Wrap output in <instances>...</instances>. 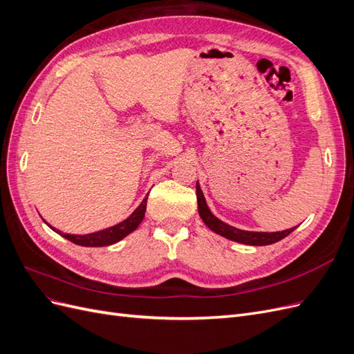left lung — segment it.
Segmentation results:
<instances>
[{
	"instance_id": "obj_1",
	"label": "left lung",
	"mask_w": 354,
	"mask_h": 354,
	"mask_svg": "<svg viewBox=\"0 0 354 354\" xmlns=\"http://www.w3.org/2000/svg\"><path fill=\"white\" fill-rule=\"evenodd\" d=\"M196 199H198V211L199 216L202 218V221L207 224V226L216 232L217 234H221V236L227 238L230 241L239 242V243H245V245H254V246H263V245H272L274 242H279L281 239L286 238L289 233L294 232L297 229L291 227L288 230H282V232H248V230H241L230 226V224L221 221L220 218H217L214 214L209 211L207 201L203 198L202 190L199 187V183H196Z\"/></svg>"
}]
</instances>
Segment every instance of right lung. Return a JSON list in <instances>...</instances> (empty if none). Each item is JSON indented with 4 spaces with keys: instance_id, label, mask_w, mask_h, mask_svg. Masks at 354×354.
Returning a JSON list of instances; mask_svg holds the SVG:
<instances>
[{
    "instance_id": "right-lung-1",
    "label": "right lung",
    "mask_w": 354,
    "mask_h": 354,
    "mask_svg": "<svg viewBox=\"0 0 354 354\" xmlns=\"http://www.w3.org/2000/svg\"><path fill=\"white\" fill-rule=\"evenodd\" d=\"M146 203H147V196L142 201L140 205L136 208V211L127 220L115 224V226H112V227L100 230V232H94V233H88V234H69V233H63L60 230L53 229L51 226L50 227L56 233H59L60 236L66 238L68 241L77 243V245H81V246L112 245V243H116L118 241L124 239L127 234H130L131 232H134L138 227V224H140L142 220L145 218Z\"/></svg>"
}]
</instances>
